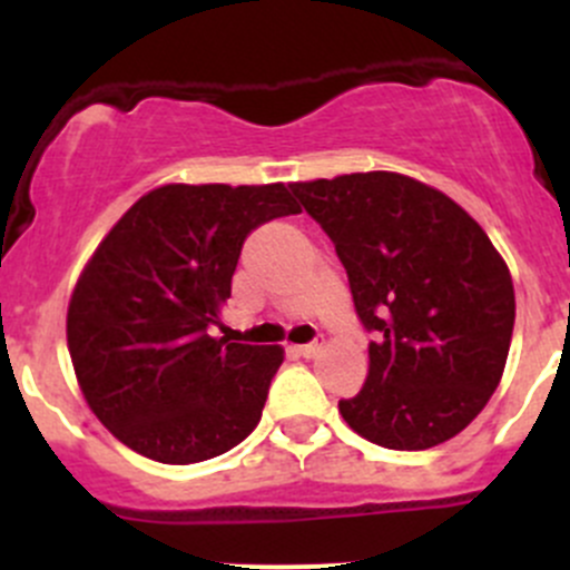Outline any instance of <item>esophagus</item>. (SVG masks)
<instances>
[{
  "label": "esophagus",
  "instance_id": "1",
  "mask_svg": "<svg viewBox=\"0 0 570 570\" xmlns=\"http://www.w3.org/2000/svg\"><path fill=\"white\" fill-rule=\"evenodd\" d=\"M320 350H322L320 342H308V344H297L295 353L303 355V358H314V355H317Z\"/></svg>",
  "mask_w": 570,
  "mask_h": 570
}]
</instances>
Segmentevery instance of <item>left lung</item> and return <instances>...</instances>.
Here are the masks:
<instances>
[{
    "instance_id": "left-lung-1",
    "label": "left lung",
    "mask_w": 570,
    "mask_h": 570,
    "mask_svg": "<svg viewBox=\"0 0 570 570\" xmlns=\"http://www.w3.org/2000/svg\"><path fill=\"white\" fill-rule=\"evenodd\" d=\"M336 245L370 342L344 422L386 450L469 428L502 381L515 322L510 269L480 223L411 176L370 170L289 184Z\"/></svg>"
}]
</instances>
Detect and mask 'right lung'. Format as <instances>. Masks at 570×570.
<instances>
[{"mask_svg": "<svg viewBox=\"0 0 570 570\" xmlns=\"http://www.w3.org/2000/svg\"><path fill=\"white\" fill-rule=\"evenodd\" d=\"M297 212L286 184H165L109 228L73 286L66 336L90 411L120 444L187 465L253 433L284 350L209 327L248 234Z\"/></svg>", "mask_w": 570, "mask_h": 570, "instance_id": "1", "label": "right lung"}]
</instances>
